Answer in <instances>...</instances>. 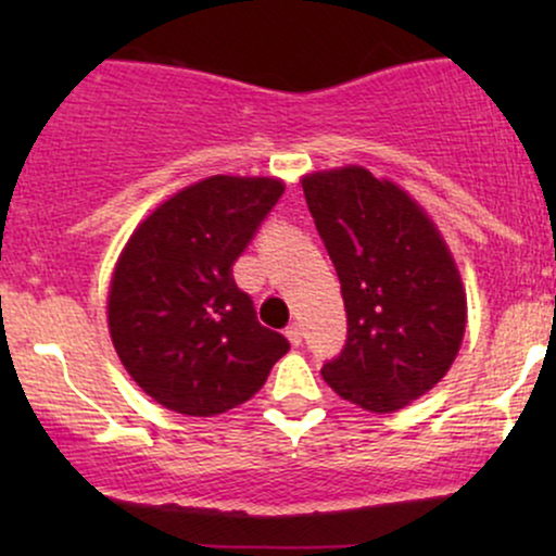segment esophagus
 <instances>
[{
    "mask_svg": "<svg viewBox=\"0 0 556 556\" xmlns=\"http://www.w3.org/2000/svg\"><path fill=\"white\" fill-rule=\"evenodd\" d=\"M285 334H287V340L295 344V348L298 344H303V329H300V324H290Z\"/></svg>",
    "mask_w": 556,
    "mask_h": 556,
    "instance_id": "34e87169",
    "label": "esophagus"
}]
</instances>
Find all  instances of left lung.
Here are the masks:
<instances>
[{"mask_svg": "<svg viewBox=\"0 0 556 556\" xmlns=\"http://www.w3.org/2000/svg\"><path fill=\"white\" fill-rule=\"evenodd\" d=\"M342 285L348 340L324 363L342 400L392 413L450 371L465 334V292L442 235L405 190L363 167L303 177Z\"/></svg>", "mask_w": 556, "mask_h": 556, "instance_id": "left-lung-1", "label": "left lung"}]
</instances>
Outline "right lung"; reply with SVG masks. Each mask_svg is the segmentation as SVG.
Returning <instances> with one entry per match:
<instances>
[{
	"instance_id": "1",
	"label": "right lung",
	"mask_w": 556,
	"mask_h": 556,
	"mask_svg": "<svg viewBox=\"0 0 556 556\" xmlns=\"http://www.w3.org/2000/svg\"><path fill=\"white\" fill-rule=\"evenodd\" d=\"M285 185L216 175L164 201L132 232L112 277L110 334L149 397L208 418L242 405L290 350L258 324L232 277Z\"/></svg>"
}]
</instances>
